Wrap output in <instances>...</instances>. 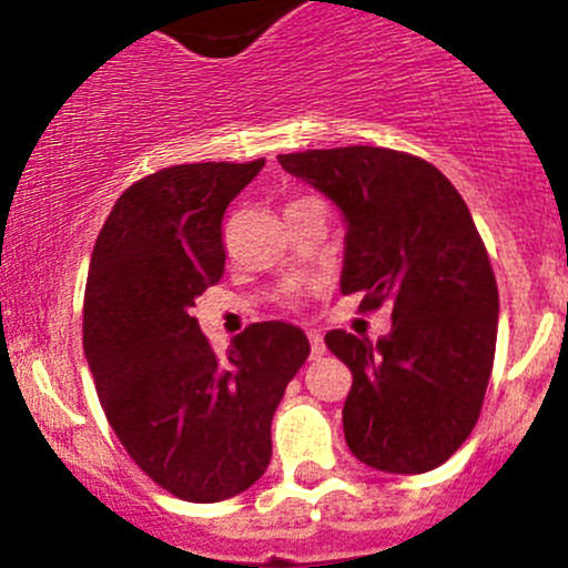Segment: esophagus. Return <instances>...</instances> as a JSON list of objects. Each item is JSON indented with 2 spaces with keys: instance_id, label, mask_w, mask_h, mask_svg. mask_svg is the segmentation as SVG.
<instances>
[{
  "instance_id": "esophagus-1",
  "label": "esophagus",
  "mask_w": 568,
  "mask_h": 568,
  "mask_svg": "<svg viewBox=\"0 0 568 568\" xmlns=\"http://www.w3.org/2000/svg\"><path fill=\"white\" fill-rule=\"evenodd\" d=\"M307 337H311V352H313V357H321V354L326 352L324 337H321L318 332H307Z\"/></svg>"
}]
</instances>
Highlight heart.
Wrapping results in <instances>:
<instances>
[{
    "label": "heart",
    "mask_w": 568,
    "mask_h": 568,
    "mask_svg": "<svg viewBox=\"0 0 568 568\" xmlns=\"http://www.w3.org/2000/svg\"><path fill=\"white\" fill-rule=\"evenodd\" d=\"M291 296H294V291H291Z\"/></svg>",
    "instance_id": "1"
}]
</instances>
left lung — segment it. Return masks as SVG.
<instances>
[{"instance_id":"left-lung-1","label":"left lung","mask_w":568,"mask_h":568,"mask_svg":"<svg viewBox=\"0 0 568 568\" xmlns=\"http://www.w3.org/2000/svg\"><path fill=\"white\" fill-rule=\"evenodd\" d=\"M285 173L346 216L341 291L363 311L393 307L379 341L346 329L326 346L354 382L343 406L352 454L382 473L417 475L462 448L495 363V272L467 203L426 159L371 145L283 153Z\"/></svg>"}]
</instances>
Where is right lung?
<instances>
[{
	"label": "right lung",
	"instance_id": "right-lung-1",
	"mask_svg": "<svg viewBox=\"0 0 568 568\" xmlns=\"http://www.w3.org/2000/svg\"><path fill=\"white\" fill-rule=\"evenodd\" d=\"M263 164L140 178L90 257L82 343L109 426L153 484L189 503L236 497L266 473L274 409L311 354L300 326L261 321L220 357L192 316L225 272V209Z\"/></svg>",
	"mask_w": 568,
	"mask_h": 568
}]
</instances>
